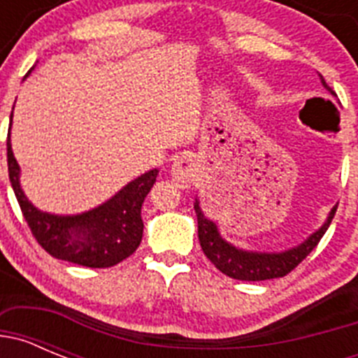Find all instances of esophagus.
Wrapping results in <instances>:
<instances>
[{
    "label": "esophagus",
    "instance_id": "1",
    "mask_svg": "<svg viewBox=\"0 0 358 358\" xmlns=\"http://www.w3.org/2000/svg\"><path fill=\"white\" fill-rule=\"evenodd\" d=\"M170 172H172L173 181L181 188H189L197 177V163L192 156H181L173 161Z\"/></svg>",
    "mask_w": 358,
    "mask_h": 358
}]
</instances>
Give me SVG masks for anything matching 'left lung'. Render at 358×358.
Here are the masks:
<instances>
[{"mask_svg":"<svg viewBox=\"0 0 358 358\" xmlns=\"http://www.w3.org/2000/svg\"><path fill=\"white\" fill-rule=\"evenodd\" d=\"M319 77H321V84L334 94V91L324 82L322 75H319ZM194 208L195 213H197L199 242H201V248L204 255L208 256V260L226 276L242 281H264L287 276L292 268H296L310 252L314 251L319 240L322 238L328 226L331 224L335 211H337V206H335L330 211V215H328L327 222L322 224L315 233H312L305 242L296 245V248L281 252H256L235 248L233 243L226 242L220 236V233H218L217 224L204 217L197 199H195Z\"/></svg>","mask_w":358,"mask_h":358,"instance_id":"1","label":"left lung"}]
</instances>
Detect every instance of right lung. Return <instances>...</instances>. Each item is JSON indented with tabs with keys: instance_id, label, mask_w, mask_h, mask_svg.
Instances as JSON below:
<instances>
[{
	"instance_id": "obj_1",
	"label": "right lung",
	"mask_w": 358,
	"mask_h": 358,
	"mask_svg": "<svg viewBox=\"0 0 358 358\" xmlns=\"http://www.w3.org/2000/svg\"><path fill=\"white\" fill-rule=\"evenodd\" d=\"M6 161L10 185L31 235L53 258L91 268H106L123 262L138 249L143 236L141 204L156 182L159 170H148L136 177L93 210L78 215H53L37 210L21 189L10 132L6 140Z\"/></svg>"
}]
</instances>
